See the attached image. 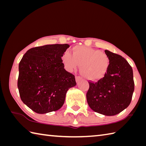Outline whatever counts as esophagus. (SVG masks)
Returning <instances> with one entry per match:
<instances>
[{
	"instance_id": "1",
	"label": "esophagus",
	"mask_w": 146,
	"mask_h": 146,
	"mask_svg": "<svg viewBox=\"0 0 146 146\" xmlns=\"http://www.w3.org/2000/svg\"><path fill=\"white\" fill-rule=\"evenodd\" d=\"M75 79H76V82H79L80 80H82V77H80V76H76V77H75Z\"/></svg>"
}]
</instances>
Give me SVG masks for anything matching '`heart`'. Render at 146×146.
I'll list each match as a JSON object with an SVG mask.
<instances>
[{"instance_id": "b5f03b06", "label": "heart", "mask_w": 146, "mask_h": 146, "mask_svg": "<svg viewBox=\"0 0 146 146\" xmlns=\"http://www.w3.org/2000/svg\"><path fill=\"white\" fill-rule=\"evenodd\" d=\"M61 59L68 70H73L78 65L82 75L92 80L102 78L110 66V59L107 54L82 46H75L72 54L64 52Z\"/></svg>"}]
</instances>
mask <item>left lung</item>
Masks as SVG:
<instances>
[{
  "instance_id": "1",
  "label": "left lung",
  "mask_w": 146,
  "mask_h": 146,
  "mask_svg": "<svg viewBox=\"0 0 146 146\" xmlns=\"http://www.w3.org/2000/svg\"><path fill=\"white\" fill-rule=\"evenodd\" d=\"M110 66L103 78L90 80L86 100L95 112L111 116L119 113L131 104L134 90L133 71L125 58L108 50Z\"/></svg>"
}]
</instances>
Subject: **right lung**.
<instances>
[{"label": "right lung", "instance_id": "right-lung-1", "mask_svg": "<svg viewBox=\"0 0 146 146\" xmlns=\"http://www.w3.org/2000/svg\"><path fill=\"white\" fill-rule=\"evenodd\" d=\"M70 46L51 44L31 48L19 64L17 87L21 100L38 113L60 109L75 75L64 69L61 57Z\"/></svg>", "mask_w": 146, "mask_h": 146}]
</instances>
